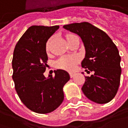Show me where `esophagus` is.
<instances>
[{
    "instance_id": "1",
    "label": "esophagus",
    "mask_w": 128,
    "mask_h": 128,
    "mask_svg": "<svg viewBox=\"0 0 128 128\" xmlns=\"http://www.w3.org/2000/svg\"><path fill=\"white\" fill-rule=\"evenodd\" d=\"M70 78H73V77L74 76V73L70 72Z\"/></svg>"
}]
</instances>
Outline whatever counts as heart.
Returning a JSON list of instances; mask_svg holds the SVG:
<instances>
[{"label": "heart", "instance_id": "1", "mask_svg": "<svg viewBox=\"0 0 128 128\" xmlns=\"http://www.w3.org/2000/svg\"><path fill=\"white\" fill-rule=\"evenodd\" d=\"M75 36L74 34H70L67 35L66 40H68L72 37ZM50 40L47 42V48L48 47V44ZM79 62V57L75 55H66L63 56L60 58H58L56 62V66L58 69L64 70L66 71H72L75 68L76 64Z\"/></svg>", "mask_w": 128, "mask_h": 128}]
</instances>
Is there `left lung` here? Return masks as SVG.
Listing matches in <instances>:
<instances>
[{
  "instance_id": "obj_1",
  "label": "left lung",
  "mask_w": 128,
  "mask_h": 128,
  "mask_svg": "<svg viewBox=\"0 0 128 128\" xmlns=\"http://www.w3.org/2000/svg\"><path fill=\"white\" fill-rule=\"evenodd\" d=\"M64 29L80 36L86 48V56L81 66L89 72L85 76L82 90L88 99L106 104L116 96L120 83L121 58L116 45L105 32L83 22L66 24Z\"/></svg>"
}]
</instances>
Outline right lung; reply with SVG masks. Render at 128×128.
<instances>
[{"label":"right lung","instance_id":"right-lung-1","mask_svg":"<svg viewBox=\"0 0 128 128\" xmlns=\"http://www.w3.org/2000/svg\"><path fill=\"white\" fill-rule=\"evenodd\" d=\"M59 28L31 26L21 37L12 59L14 87L20 100L31 111L46 114L57 109L64 101L63 87L70 74L57 70L54 76L45 78L48 55L46 42Z\"/></svg>","mask_w":128,"mask_h":128}]
</instances>
